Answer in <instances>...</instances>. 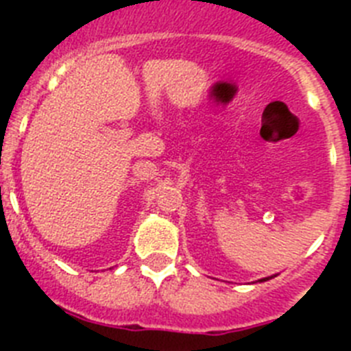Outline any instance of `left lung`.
<instances>
[{"instance_id": "obj_1", "label": "left lung", "mask_w": 351, "mask_h": 351, "mask_svg": "<svg viewBox=\"0 0 351 351\" xmlns=\"http://www.w3.org/2000/svg\"><path fill=\"white\" fill-rule=\"evenodd\" d=\"M271 278H274V276H269V278H262V280H260V283H262V281H267V280H271Z\"/></svg>"}]
</instances>
